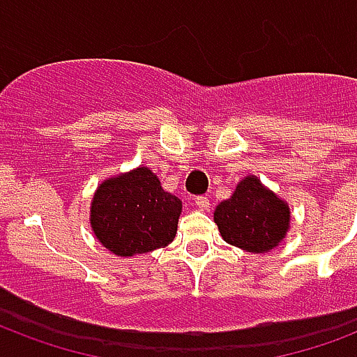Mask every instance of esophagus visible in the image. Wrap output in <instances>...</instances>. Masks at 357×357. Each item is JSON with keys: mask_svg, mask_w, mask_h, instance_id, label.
<instances>
[{"mask_svg": "<svg viewBox=\"0 0 357 357\" xmlns=\"http://www.w3.org/2000/svg\"><path fill=\"white\" fill-rule=\"evenodd\" d=\"M195 204L198 209H202V211L209 209V198H207V196H198V198H195Z\"/></svg>", "mask_w": 357, "mask_h": 357, "instance_id": "obj_1", "label": "esophagus"}]
</instances>
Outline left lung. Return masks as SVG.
<instances>
[{"label":"left lung","instance_id":"obj_1","mask_svg":"<svg viewBox=\"0 0 357 357\" xmlns=\"http://www.w3.org/2000/svg\"><path fill=\"white\" fill-rule=\"evenodd\" d=\"M213 218L226 243L252 254L274 250L291 228L289 204L257 176L241 179L234 195L218 204Z\"/></svg>","mask_w":357,"mask_h":357}]
</instances>
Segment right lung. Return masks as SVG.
<instances>
[{"mask_svg": "<svg viewBox=\"0 0 357 357\" xmlns=\"http://www.w3.org/2000/svg\"><path fill=\"white\" fill-rule=\"evenodd\" d=\"M181 200L161 187L148 167H137L98 185L91 202L94 237L119 257L165 248L178 231Z\"/></svg>", "mask_w": 357, "mask_h": 357, "instance_id": "right-lung-1", "label": "right lung"}]
</instances>
